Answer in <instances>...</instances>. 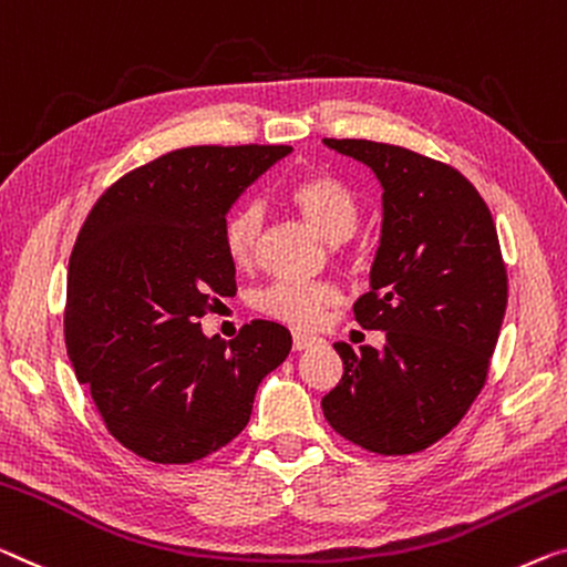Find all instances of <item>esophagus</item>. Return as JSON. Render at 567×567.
<instances>
[{"label":"esophagus","instance_id":"1","mask_svg":"<svg viewBox=\"0 0 567 567\" xmlns=\"http://www.w3.org/2000/svg\"><path fill=\"white\" fill-rule=\"evenodd\" d=\"M312 343H318L316 336H308V333H295V336H292V349H295V351L310 349Z\"/></svg>","mask_w":567,"mask_h":567}]
</instances>
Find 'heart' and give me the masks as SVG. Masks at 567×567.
I'll return each instance as SVG.
<instances>
[{
    "mask_svg": "<svg viewBox=\"0 0 567 567\" xmlns=\"http://www.w3.org/2000/svg\"><path fill=\"white\" fill-rule=\"evenodd\" d=\"M295 208L326 241L341 244L351 239L359 226V203L341 181L326 175L306 177L290 190ZM265 224L259 203H241L226 218L224 239L226 251L236 265H247L255 257L257 241ZM257 308L267 316L295 328H310L323 308L336 302V287L328 282L280 280L257 292Z\"/></svg>",
    "mask_w": 567,
    "mask_h": 567,
    "instance_id": "b5f03b06",
    "label": "heart"
}]
</instances>
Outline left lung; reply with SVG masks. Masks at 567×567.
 <instances>
[{
	"label": "left lung",
	"mask_w": 567,
	"mask_h": 567,
	"mask_svg": "<svg viewBox=\"0 0 567 567\" xmlns=\"http://www.w3.org/2000/svg\"><path fill=\"white\" fill-rule=\"evenodd\" d=\"M382 185L369 292L353 316L384 346L338 341L343 377L323 396L338 435L367 451H425L458 425L486 382L506 310L494 218L451 165L369 140H323Z\"/></svg>",
	"instance_id": "1"
}]
</instances>
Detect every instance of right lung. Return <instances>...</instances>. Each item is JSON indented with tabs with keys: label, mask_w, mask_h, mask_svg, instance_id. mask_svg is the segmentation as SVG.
<instances>
[{
	"label": "right lung",
	"mask_w": 567,
	"mask_h": 567,
	"mask_svg": "<svg viewBox=\"0 0 567 567\" xmlns=\"http://www.w3.org/2000/svg\"><path fill=\"white\" fill-rule=\"evenodd\" d=\"M292 147H183L116 181L68 265L65 349L109 433L152 463H193L247 427L257 386L292 349L272 320L229 346L200 331L236 295L226 216Z\"/></svg>",
	"instance_id": "obj_1"
}]
</instances>
